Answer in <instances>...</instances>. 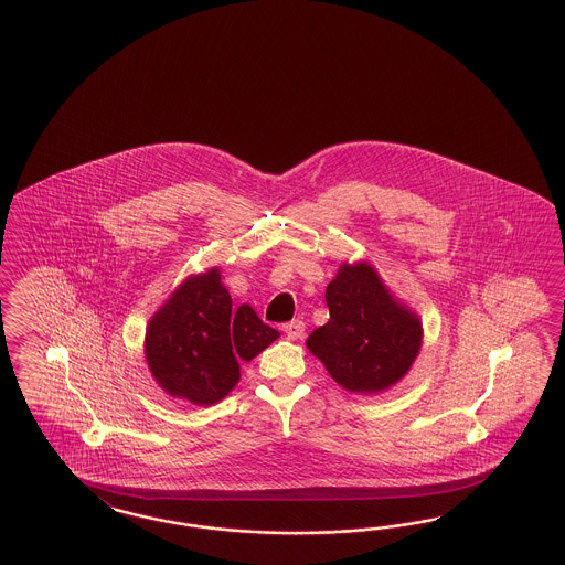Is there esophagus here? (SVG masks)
I'll return each mask as SVG.
<instances>
[{
  "label": "esophagus",
  "instance_id": "esophagus-1",
  "mask_svg": "<svg viewBox=\"0 0 565 565\" xmlns=\"http://www.w3.org/2000/svg\"><path fill=\"white\" fill-rule=\"evenodd\" d=\"M303 329H306V324H303L302 320H291V322H286L281 327V331L288 334V339H300L303 334Z\"/></svg>",
  "mask_w": 565,
  "mask_h": 565
}]
</instances>
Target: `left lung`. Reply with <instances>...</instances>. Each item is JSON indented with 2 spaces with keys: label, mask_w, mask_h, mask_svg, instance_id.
Instances as JSON below:
<instances>
[{
  "label": "left lung",
  "mask_w": 565,
  "mask_h": 565,
  "mask_svg": "<svg viewBox=\"0 0 565 565\" xmlns=\"http://www.w3.org/2000/svg\"><path fill=\"white\" fill-rule=\"evenodd\" d=\"M331 318L308 349L349 392L373 394L411 370L423 341L418 318L392 300L370 265H343L327 288Z\"/></svg>",
  "instance_id": "left-lung-1"
}]
</instances>
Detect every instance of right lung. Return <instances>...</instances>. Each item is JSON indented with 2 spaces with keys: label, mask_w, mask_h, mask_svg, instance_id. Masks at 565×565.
<instances>
[{
  "label": "right lung",
  "mask_w": 565,
  "mask_h": 565,
  "mask_svg": "<svg viewBox=\"0 0 565 565\" xmlns=\"http://www.w3.org/2000/svg\"><path fill=\"white\" fill-rule=\"evenodd\" d=\"M255 310L233 300L218 269L190 277L154 315L147 331L151 373L171 396L214 404L241 377V361H250L276 341Z\"/></svg>",
  "instance_id": "add662e5"
}]
</instances>
